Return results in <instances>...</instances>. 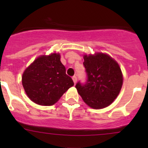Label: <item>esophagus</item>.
<instances>
[{
	"label": "esophagus",
	"instance_id": "esophagus-1",
	"mask_svg": "<svg viewBox=\"0 0 148 148\" xmlns=\"http://www.w3.org/2000/svg\"><path fill=\"white\" fill-rule=\"evenodd\" d=\"M72 79H73V82H74V84L77 83V77H76V76H73V77H72Z\"/></svg>",
	"mask_w": 148,
	"mask_h": 148
}]
</instances>
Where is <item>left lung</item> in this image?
<instances>
[{"mask_svg": "<svg viewBox=\"0 0 148 148\" xmlns=\"http://www.w3.org/2000/svg\"><path fill=\"white\" fill-rule=\"evenodd\" d=\"M83 64L86 74L85 83L75 87L84 102L93 109H102L112 103L122 86L120 66L110 56L102 53L84 55Z\"/></svg>", "mask_w": 148, "mask_h": 148, "instance_id": "left-lung-1", "label": "left lung"}]
</instances>
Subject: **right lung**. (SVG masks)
Segmentation results:
<instances>
[{"instance_id": "obj_1", "label": "right lung", "mask_w": 148, "mask_h": 148, "mask_svg": "<svg viewBox=\"0 0 148 148\" xmlns=\"http://www.w3.org/2000/svg\"><path fill=\"white\" fill-rule=\"evenodd\" d=\"M22 84L31 100L49 106L57 102L74 82L66 74L60 55L52 53L38 57L25 70Z\"/></svg>"}]
</instances>
